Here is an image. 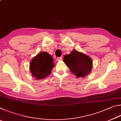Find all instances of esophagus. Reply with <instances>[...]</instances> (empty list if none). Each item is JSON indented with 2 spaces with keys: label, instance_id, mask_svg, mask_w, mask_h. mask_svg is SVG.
Wrapping results in <instances>:
<instances>
[{
  "label": "esophagus",
  "instance_id": "34e87169",
  "mask_svg": "<svg viewBox=\"0 0 121 121\" xmlns=\"http://www.w3.org/2000/svg\"><path fill=\"white\" fill-rule=\"evenodd\" d=\"M62 59H63L62 57H59V58H58L56 59V60L57 61H61V60H62Z\"/></svg>",
  "mask_w": 121,
  "mask_h": 121
}]
</instances>
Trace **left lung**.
<instances>
[{
	"label": "left lung",
	"mask_w": 121,
	"mask_h": 121,
	"mask_svg": "<svg viewBox=\"0 0 121 121\" xmlns=\"http://www.w3.org/2000/svg\"><path fill=\"white\" fill-rule=\"evenodd\" d=\"M63 61L71 73L77 77H84L91 72L92 61L89 56L73 50L70 54L65 55Z\"/></svg>",
	"instance_id": "8db88e82"
}]
</instances>
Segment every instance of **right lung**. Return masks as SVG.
<instances>
[{"label":"right lung","instance_id":"right-lung-1","mask_svg":"<svg viewBox=\"0 0 121 121\" xmlns=\"http://www.w3.org/2000/svg\"><path fill=\"white\" fill-rule=\"evenodd\" d=\"M53 58L45 52H40L32 59L30 69L33 76L41 79L49 75L54 67Z\"/></svg>","mask_w":121,"mask_h":121}]
</instances>
